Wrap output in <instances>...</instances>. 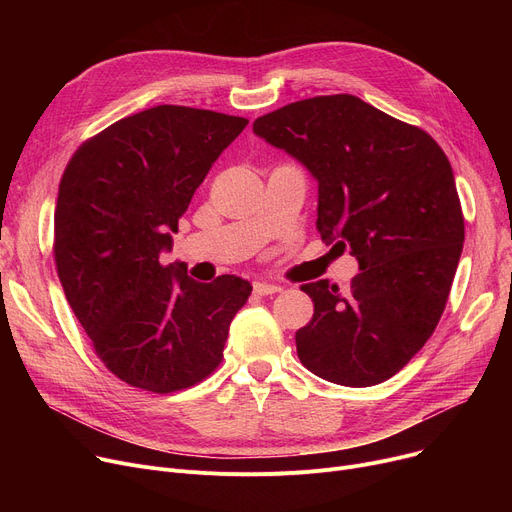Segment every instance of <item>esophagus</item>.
I'll return each instance as SVG.
<instances>
[{"mask_svg":"<svg viewBox=\"0 0 512 512\" xmlns=\"http://www.w3.org/2000/svg\"><path fill=\"white\" fill-rule=\"evenodd\" d=\"M253 292L259 294V297H267V294L282 292V288L278 284H270V282H255L253 284Z\"/></svg>","mask_w":512,"mask_h":512,"instance_id":"esophagus-1","label":"esophagus"}]
</instances>
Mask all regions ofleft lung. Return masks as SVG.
Instances as JSON below:
<instances>
[{"label": "left lung", "mask_w": 512, "mask_h": 512, "mask_svg": "<svg viewBox=\"0 0 512 512\" xmlns=\"http://www.w3.org/2000/svg\"><path fill=\"white\" fill-rule=\"evenodd\" d=\"M317 180V230L359 261L344 292L303 284L313 319L301 363L340 386L382 384L434 334L459 265L465 220L450 161L417 126L355 95L288 103L253 122Z\"/></svg>", "instance_id": "left-lung-1"}]
</instances>
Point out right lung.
I'll return each mask as SVG.
<instances>
[{"label":"right lung","instance_id":"add662e5","mask_svg":"<svg viewBox=\"0 0 512 512\" xmlns=\"http://www.w3.org/2000/svg\"><path fill=\"white\" fill-rule=\"evenodd\" d=\"M247 124L157 105L95 134L64 170L53 220L58 276L97 357L134 388L184 390L222 363L230 321L253 286L228 274L203 284L159 257Z\"/></svg>","mask_w":512,"mask_h":512}]
</instances>
